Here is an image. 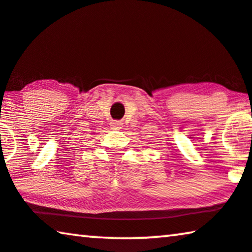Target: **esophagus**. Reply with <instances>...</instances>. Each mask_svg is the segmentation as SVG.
<instances>
[{
  "label": "esophagus",
  "mask_w": 252,
  "mask_h": 252,
  "mask_svg": "<svg viewBox=\"0 0 252 252\" xmlns=\"http://www.w3.org/2000/svg\"><path fill=\"white\" fill-rule=\"evenodd\" d=\"M111 126H112L113 127H121L122 123L120 122V121H113V122L111 123Z\"/></svg>",
  "instance_id": "1"
}]
</instances>
